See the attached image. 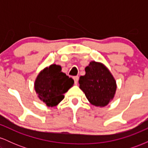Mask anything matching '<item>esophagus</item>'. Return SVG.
I'll use <instances>...</instances> for the list:
<instances>
[{
  "label": "esophagus",
  "instance_id": "esophagus-1",
  "mask_svg": "<svg viewBox=\"0 0 148 148\" xmlns=\"http://www.w3.org/2000/svg\"><path fill=\"white\" fill-rule=\"evenodd\" d=\"M73 79L74 80V83H75V84H77L78 81H79V76H74Z\"/></svg>",
  "mask_w": 148,
  "mask_h": 148
}]
</instances>
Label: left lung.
Returning <instances> with one entry per match:
<instances>
[{"mask_svg":"<svg viewBox=\"0 0 148 148\" xmlns=\"http://www.w3.org/2000/svg\"><path fill=\"white\" fill-rule=\"evenodd\" d=\"M86 74L80 76L79 88L90 103L95 106H106L114 97L116 82L103 64L92 61L85 68Z\"/></svg>","mask_w":148,"mask_h":148,"instance_id":"left-lung-1","label":"left lung"}]
</instances>
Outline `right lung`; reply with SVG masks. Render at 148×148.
Returning a JSON list of instances; mask_svg holds the SVG:
<instances>
[{
	"instance_id": "right-lung-1",
	"label": "right lung",
	"mask_w": 148,
	"mask_h": 148,
	"mask_svg": "<svg viewBox=\"0 0 148 148\" xmlns=\"http://www.w3.org/2000/svg\"><path fill=\"white\" fill-rule=\"evenodd\" d=\"M74 80L61 72V67L51 64L37 76L35 90L38 97L47 106L53 107L64 99V94L74 85Z\"/></svg>"
}]
</instances>
